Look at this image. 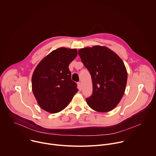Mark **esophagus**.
I'll return each instance as SVG.
<instances>
[{
	"label": "esophagus",
	"mask_w": 156,
	"mask_h": 156,
	"mask_svg": "<svg viewBox=\"0 0 156 156\" xmlns=\"http://www.w3.org/2000/svg\"><path fill=\"white\" fill-rule=\"evenodd\" d=\"M77 86H78L79 90V91H81V90H82V85H81V83H80V82H78V83H77Z\"/></svg>",
	"instance_id": "1"
}]
</instances>
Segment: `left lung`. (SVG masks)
<instances>
[{"label": "left lung", "instance_id": "obj_1", "mask_svg": "<svg viewBox=\"0 0 156 156\" xmlns=\"http://www.w3.org/2000/svg\"><path fill=\"white\" fill-rule=\"evenodd\" d=\"M78 54L92 79L93 94L86 98L88 105L99 112L113 110L122 99L127 83V73L122 60L105 46L82 48Z\"/></svg>", "mask_w": 156, "mask_h": 156}]
</instances>
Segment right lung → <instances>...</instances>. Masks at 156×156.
<instances>
[{
    "instance_id": "obj_1",
    "label": "right lung",
    "mask_w": 156,
    "mask_h": 156,
    "mask_svg": "<svg viewBox=\"0 0 156 156\" xmlns=\"http://www.w3.org/2000/svg\"><path fill=\"white\" fill-rule=\"evenodd\" d=\"M77 55L76 49L60 48L46 56L35 69L32 91L44 110L51 113L63 110L78 91L69 69V63Z\"/></svg>"
}]
</instances>
